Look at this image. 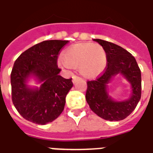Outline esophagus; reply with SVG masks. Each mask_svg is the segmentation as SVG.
Returning a JSON list of instances; mask_svg holds the SVG:
<instances>
[{
	"mask_svg": "<svg viewBox=\"0 0 153 153\" xmlns=\"http://www.w3.org/2000/svg\"><path fill=\"white\" fill-rule=\"evenodd\" d=\"M79 79H80V77L77 76V75H73L72 77V82H75L77 80H79Z\"/></svg>",
	"mask_w": 153,
	"mask_h": 153,
	"instance_id": "esophagus-1",
	"label": "esophagus"
}]
</instances>
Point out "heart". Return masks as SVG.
<instances>
[{"mask_svg":"<svg viewBox=\"0 0 153 153\" xmlns=\"http://www.w3.org/2000/svg\"><path fill=\"white\" fill-rule=\"evenodd\" d=\"M107 62L106 52L102 45L97 43H82L68 48L59 64L63 68H79L82 76L90 79L105 70Z\"/></svg>","mask_w":153,"mask_h":153,"instance_id":"obj_1","label":"heart"}]
</instances>
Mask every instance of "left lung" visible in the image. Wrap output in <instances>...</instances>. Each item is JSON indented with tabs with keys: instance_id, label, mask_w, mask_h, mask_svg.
I'll return each instance as SVG.
<instances>
[{
	"instance_id": "1",
	"label": "left lung",
	"mask_w": 153,
	"mask_h": 153,
	"mask_svg": "<svg viewBox=\"0 0 153 153\" xmlns=\"http://www.w3.org/2000/svg\"><path fill=\"white\" fill-rule=\"evenodd\" d=\"M105 48L107 54V67L94 80L87 81L85 99L89 108L98 116L109 121L123 120L131 114L141 96V74L137 61L129 52L120 45L94 39ZM120 73L131 84L132 94L127 101L114 102L108 97L106 84L111 77Z\"/></svg>"
}]
</instances>
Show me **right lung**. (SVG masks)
Wrapping results in <instances>:
<instances>
[{
  "mask_svg": "<svg viewBox=\"0 0 153 153\" xmlns=\"http://www.w3.org/2000/svg\"><path fill=\"white\" fill-rule=\"evenodd\" d=\"M68 41L48 40L34 45L16 59L11 72L12 100L16 110L25 120L33 123L53 122L64 111L65 98L73 86L71 79L59 75L57 65L60 51ZM33 74L43 82L40 89L25 85Z\"/></svg>",
  "mask_w": 153,
  "mask_h": 153,
  "instance_id": "obj_1",
  "label": "right lung"
}]
</instances>
